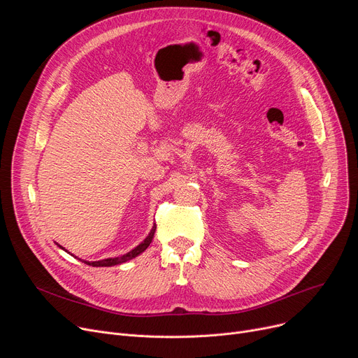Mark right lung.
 <instances>
[{
  "instance_id": "add662e5",
  "label": "right lung",
  "mask_w": 358,
  "mask_h": 358,
  "mask_svg": "<svg viewBox=\"0 0 358 358\" xmlns=\"http://www.w3.org/2000/svg\"><path fill=\"white\" fill-rule=\"evenodd\" d=\"M155 229H157V224H154V228L150 229L149 235L139 243V245H138L136 248L129 251V252L124 254V255L115 257V258H106V259H100V261H91V262H90V261H84V262H85V264H88V266H92V267H111V266L122 264V262H126V261H129V259H131V258L138 257L139 254H142V252L149 247V243L152 242ZM59 247H61V245H59ZM61 248H62V247H61ZM62 250H65V248H62ZM65 251H66V250H65Z\"/></svg>"
}]
</instances>
